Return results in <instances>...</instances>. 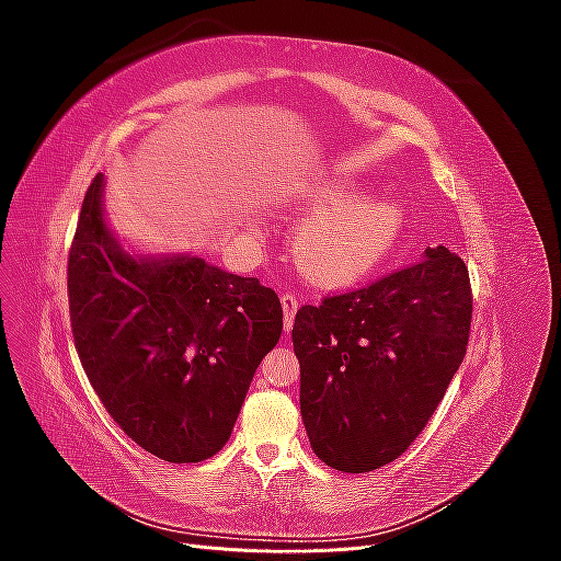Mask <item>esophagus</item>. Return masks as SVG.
<instances>
[{"instance_id":"esophagus-1","label":"esophagus","mask_w":561,"mask_h":561,"mask_svg":"<svg viewBox=\"0 0 561 561\" xmlns=\"http://www.w3.org/2000/svg\"><path fill=\"white\" fill-rule=\"evenodd\" d=\"M280 304H283V313H285V330H290L295 322V313L299 309V297L295 293H283Z\"/></svg>"}]
</instances>
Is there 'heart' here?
<instances>
[{"mask_svg":"<svg viewBox=\"0 0 561 561\" xmlns=\"http://www.w3.org/2000/svg\"><path fill=\"white\" fill-rule=\"evenodd\" d=\"M295 254L307 276L344 285L377 266L398 243L404 213L393 198L360 196L351 184H328L307 206Z\"/></svg>","mask_w":561,"mask_h":561,"instance_id":"obj_1","label":"heart"}]
</instances>
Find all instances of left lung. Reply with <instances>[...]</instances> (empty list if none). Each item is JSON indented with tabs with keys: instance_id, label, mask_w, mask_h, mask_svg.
<instances>
[{
	"instance_id": "1",
	"label": "left lung",
	"mask_w": 561,
	"mask_h": 561,
	"mask_svg": "<svg viewBox=\"0 0 561 561\" xmlns=\"http://www.w3.org/2000/svg\"><path fill=\"white\" fill-rule=\"evenodd\" d=\"M472 320L466 262L445 245L295 316L299 404L311 447L342 472L407 451L463 363Z\"/></svg>"
}]
</instances>
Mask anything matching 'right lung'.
Wrapping results in <instances>:
<instances>
[{
  "label": "right lung",
  "mask_w": 561,
  "mask_h": 561,
  "mask_svg": "<svg viewBox=\"0 0 561 561\" xmlns=\"http://www.w3.org/2000/svg\"><path fill=\"white\" fill-rule=\"evenodd\" d=\"M83 371L122 431L171 463L227 445L264 355L278 344V295L201 257L138 260L103 219V175L81 203L67 260Z\"/></svg>",
  "instance_id": "add662e5"
}]
</instances>
